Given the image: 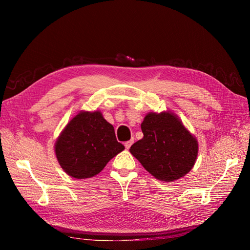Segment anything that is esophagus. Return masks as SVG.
Segmentation results:
<instances>
[{
  "label": "esophagus",
  "instance_id": "1",
  "mask_svg": "<svg viewBox=\"0 0 250 250\" xmlns=\"http://www.w3.org/2000/svg\"><path fill=\"white\" fill-rule=\"evenodd\" d=\"M132 143H133V139H131L130 141H127V142L124 144V145H125V148H126V149H129V148H130V146L132 145Z\"/></svg>",
  "mask_w": 250,
  "mask_h": 250
}]
</instances>
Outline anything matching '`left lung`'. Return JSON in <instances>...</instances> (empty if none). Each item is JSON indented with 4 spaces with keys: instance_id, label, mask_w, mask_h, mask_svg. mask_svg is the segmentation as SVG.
<instances>
[{
    "instance_id": "left-lung-1",
    "label": "left lung",
    "mask_w": 250,
    "mask_h": 250,
    "mask_svg": "<svg viewBox=\"0 0 250 250\" xmlns=\"http://www.w3.org/2000/svg\"><path fill=\"white\" fill-rule=\"evenodd\" d=\"M141 128L144 137L129 151L151 175L173 181L192 170L198 155V142L176 115L149 112Z\"/></svg>"
}]
</instances>
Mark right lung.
<instances>
[{
	"mask_svg": "<svg viewBox=\"0 0 250 250\" xmlns=\"http://www.w3.org/2000/svg\"><path fill=\"white\" fill-rule=\"evenodd\" d=\"M54 148L60 167L77 179L97 175L125 149L99 110L77 113L60 133Z\"/></svg>",
	"mask_w": 250,
	"mask_h": 250,
	"instance_id": "1",
	"label": "right lung"
}]
</instances>
